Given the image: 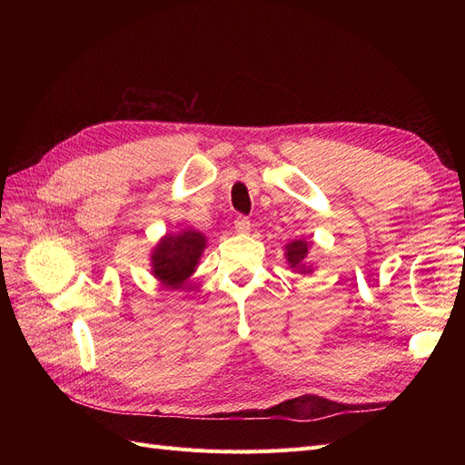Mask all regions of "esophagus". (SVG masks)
Returning a JSON list of instances; mask_svg holds the SVG:
<instances>
[{
    "mask_svg": "<svg viewBox=\"0 0 465 465\" xmlns=\"http://www.w3.org/2000/svg\"><path fill=\"white\" fill-rule=\"evenodd\" d=\"M234 229H236V232H248L250 231V219L244 217V215H238L234 219Z\"/></svg>",
    "mask_w": 465,
    "mask_h": 465,
    "instance_id": "1",
    "label": "esophagus"
}]
</instances>
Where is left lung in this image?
I'll return each mask as SVG.
<instances>
[{
  "label": "left lung",
  "instance_id": "obj_1",
  "mask_svg": "<svg viewBox=\"0 0 465 465\" xmlns=\"http://www.w3.org/2000/svg\"><path fill=\"white\" fill-rule=\"evenodd\" d=\"M306 254H308V242L294 241L287 244V262L291 263V267H301L302 270Z\"/></svg>",
  "mask_w": 465,
  "mask_h": 465
}]
</instances>
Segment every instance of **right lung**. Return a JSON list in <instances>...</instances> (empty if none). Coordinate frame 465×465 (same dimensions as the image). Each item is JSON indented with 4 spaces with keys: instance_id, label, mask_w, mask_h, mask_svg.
<instances>
[{
    "instance_id": "obj_1",
    "label": "right lung",
    "mask_w": 465,
    "mask_h": 465,
    "mask_svg": "<svg viewBox=\"0 0 465 465\" xmlns=\"http://www.w3.org/2000/svg\"><path fill=\"white\" fill-rule=\"evenodd\" d=\"M205 248V236L186 231L180 234H166L153 254V273L166 287L178 289L193 273L195 265Z\"/></svg>"
}]
</instances>
